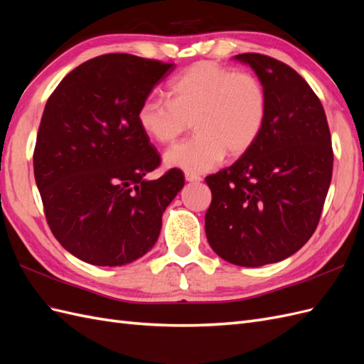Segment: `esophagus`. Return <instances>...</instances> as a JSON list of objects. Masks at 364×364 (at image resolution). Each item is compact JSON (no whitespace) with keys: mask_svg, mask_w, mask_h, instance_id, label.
Returning <instances> with one entry per match:
<instances>
[{"mask_svg":"<svg viewBox=\"0 0 364 364\" xmlns=\"http://www.w3.org/2000/svg\"><path fill=\"white\" fill-rule=\"evenodd\" d=\"M185 179L186 182H200L202 178L199 174H194V173H185Z\"/></svg>","mask_w":364,"mask_h":364,"instance_id":"obj_1","label":"esophagus"}]
</instances>
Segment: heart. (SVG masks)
<instances>
[{
  "instance_id": "1",
  "label": "heart",
  "mask_w": 364,
  "mask_h": 364,
  "mask_svg": "<svg viewBox=\"0 0 364 364\" xmlns=\"http://www.w3.org/2000/svg\"><path fill=\"white\" fill-rule=\"evenodd\" d=\"M170 100L149 95L138 107V124L159 144L188 129L196 135L167 150L168 167L186 173L213 170L226 156H241L259 138L267 117V92L257 75L213 62L194 63L173 79Z\"/></svg>"
}]
</instances>
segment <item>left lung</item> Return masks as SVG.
Returning <instances> with one entry per match:
<instances>
[{"label":"left lung","mask_w":364,"mask_h":364,"mask_svg":"<svg viewBox=\"0 0 364 364\" xmlns=\"http://www.w3.org/2000/svg\"><path fill=\"white\" fill-rule=\"evenodd\" d=\"M255 71L267 92V117L255 144L205 179L209 246L241 267L278 262L314 234L333 176V147L318 97L289 65L258 53L234 58Z\"/></svg>","instance_id":"obj_1"}]
</instances>
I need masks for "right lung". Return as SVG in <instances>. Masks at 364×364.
I'll return each instance as SVG.
<instances>
[{
    "label": "right lung",
    "instance_id": "add662e5",
    "mask_svg": "<svg viewBox=\"0 0 364 364\" xmlns=\"http://www.w3.org/2000/svg\"><path fill=\"white\" fill-rule=\"evenodd\" d=\"M173 63L112 53L73 70L43 109L33 168L53 235L79 259L124 266L155 246L185 183L138 124V107Z\"/></svg>",
    "mask_w": 364,
    "mask_h": 364
}]
</instances>
